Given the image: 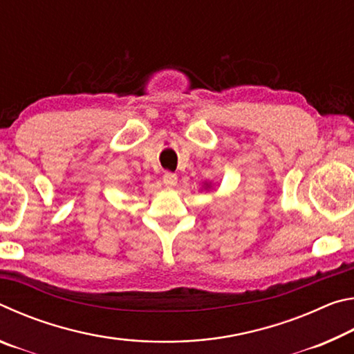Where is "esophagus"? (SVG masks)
I'll return each instance as SVG.
<instances>
[{"mask_svg": "<svg viewBox=\"0 0 354 354\" xmlns=\"http://www.w3.org/2000/svg\"><path fill=\"white\" fill-rule=\"evenodd\" d=\"M162 181H164V184H165V185H169V187H173V185H176V183H178V176H176V173H173V171H165V173H164V178H162Z\"/></svg>", "mask_w": 354, "mask_h": 354, "instance_id": "34e87169", "label": "esophagus"}]
</instances>
